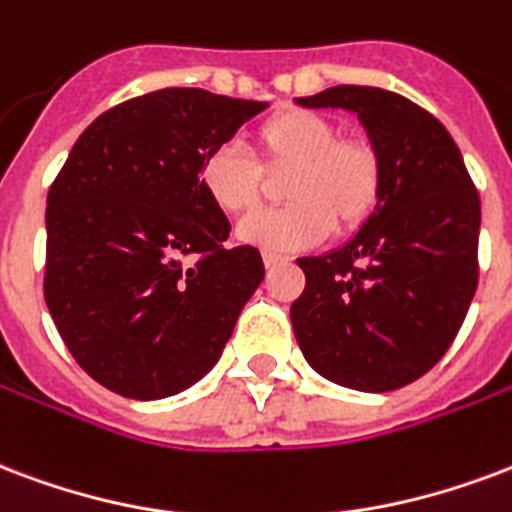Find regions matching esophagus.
Masks as SVG:
<instances>
[{"label":"esophagus","instance_id":"34e87169","mask_svg":"<svg viewBox=\"0 0 512 512\" xmlns=\"http://www.w3.org/2000/svg\"><path fill=\"white\" fill-rule=\"evenodd\" d=\"M261 259H264V264H267V267H278V264H286V261H291L288 256H283V253H272V251L261 253Z\"/></svg>","mask_w":512,"mask_h":512}]
</instances>
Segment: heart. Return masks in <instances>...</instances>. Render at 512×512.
Instances as JSON below:
<instances>
[{"label":"heart","instance_id":"obj_1","mask_svg":"<svg viewBox=\"0 0 512 512\" xmlns=\"http://www.w3.org/2000/svg\"><path fill=\"white\" fill-rule=\"evenodd\" d=\"M248 153L224 142L199 164V188L226 215L251 213L264 197L261 172H283L280 199L288 205L248 215L237 237L267 251H297L324 240L329 229L356 232L380 202L383 161L361 137H340L337 126L310 110H278L251 134Z\"/></svg>","mask_w":512,"mask_h":512}]
</instances>
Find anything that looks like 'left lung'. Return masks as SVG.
<instances>
[{
	"label": "left lung",
	"instance_id": "left-lung-1",
	"mask_svg": "<svg viewBox=\"0 0 512 512\" xmlns=\"http://www.w3.org/2000/svg\"><path fill=\"white\" fill-rule=\"evenodd\" d=\"M302 107L359 115L383 161V194L356 237L305 256L291 324L307 364L337 386L394 391L451 348L478 288L480 199L456 142L394 91L334 86Z\"/></svg>",
	"mask_w": 512,
	"mask_h": 512
}]
</instances>
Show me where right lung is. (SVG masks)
<instances>
[{"instance_id":"add662e5","label":"right lung","mask_w":512,"mask_h":512,"mask_svg":"<svg viewBox=\"0 0 512 512\" xmlns=\"http://www.w3.org/2000/svg\"><path fill=\"white\" fill-rule=\"evenodd\" d=\"M267 102L161 88L110 107L48 191L45 302L80 367L129 399L194 386L264 280L199 188V164ZM195 261L191 262L190 259Z\"/></svg>"}]
</instances>
